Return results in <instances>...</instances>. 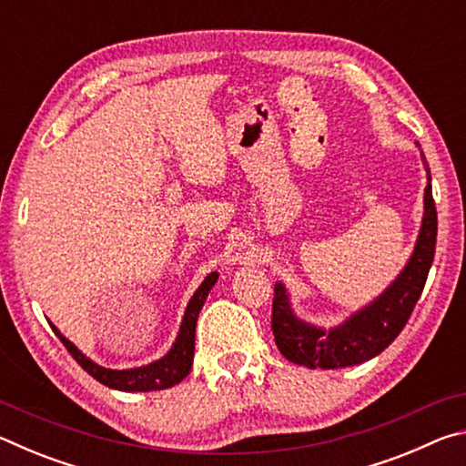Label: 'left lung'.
I'll return each mask as SVG.
<instances>
[{
	"label": "left lung",
	"instance_id": "8db88e82",
	"mask_svg": "<svg viewBox=\"0 0 466 466\" xmlns=\"http://www.w3.org/2000/svg\"><path fill=\"white\" fill-rule=\"evenodd\" d=\"M417 147H421L415 141ZM428 185L423 191V218L415 247L407 265L397 278L372 302L361 306L343 322L322 329L299 319L289 302V294L281 281L275 283L271 329L281 356L298 366L310 370H337L364 364L382 353L400 330L420 299L425 279L436 252L438 214L431 197V175L421 152Z\"/></svg>",
	"mask_w": 466,
	"mask_h": 466
}]
</instances>
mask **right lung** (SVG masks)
Listing matches in <instances>:
<instances>
[{"label":"right lung","mask_w":466,"mask_h":466,"mask_svg":"<svg viewBox=\"0 0 466 466\" xmlns=\"http://www.w3.org/2000/svg\"><path fill=\"white\" fill-rule=\"evenodd\" d=\"M218 278H219L218 271H211L208 278L201 281V286L197 288L191 299H188L175 343H172L170 350L164 353L162 358L149 361L146 366H136L127 370H113V368L100 366L86 356V353L77 350V347L69 341L66 335H61V330L55 327L53 322H49V325L53 329V333L59 337V341L66 345V350L72 353V358L77 361V364H80L92 378H96L100 384H105L108 389H115V390H123V392L164 390L178 384L180 380H185L187 374L191 372L193 356H195L197 319H199L205 298L209 296V291L216 286Z\"/></svg>","instance_id":"add662e5"}]
</instances>
